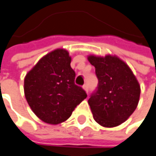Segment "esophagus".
<instances>
[{"instance_id": "obj_1", "label": "esophagus", "mask_w": 156, "mask_h": 156, "mask_svg": "<svg viewBox=\"0 0 156 156\" xmlns=\"http://www.w3.org/2000/svg\"><path fill=\"white\" fill-rule=\"evenodd\" d=\"M83 89H84L86 93L88 94V92H89V86H88V84H84V85L83 86Z\"/></svg>"}]
</instances>
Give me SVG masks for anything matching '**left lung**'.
<instances>
[{"label":"left lung","instance_id":"obj_1","mask_svg":"<svg viewBox=\"0 0 156 156\" xmlns=\"http://www.w3.org/2000/svg\"><path fill=\"white\" fill-rule=\"evenodd\" d=\"M99 80L96 92L88 101L94 119L104 127L119 126L137 108L140 85L127 63L116 55H89Z\"/></svg>","mask_w":156,"mask_h":156}]
</instances>
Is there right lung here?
Wrapping results in <instances>:
<instances>
[{
    "label": "right lung",
    "mask_w": 156,
    "mask_h": 156,
    "mask_svg": "<svg viewBox=\"0 0 156 156\" xmlns=\"http://www.w3.org/2000/svg\"><path fill=\"white\" fill-rule=\"evenodd\" d=\"M72 58L65 49L44 55L24 78V94L33 112L41 121L56 125L67 121L87 97L74 83Z\"/></svg>",
    "instance_id": "1"
}]
</instances>
